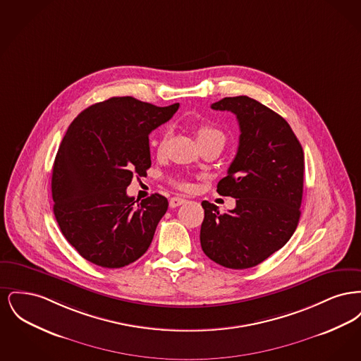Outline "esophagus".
I'll list each match as a JSON object with an SVG mask.
<instances>
[{"label":"esophagus","mask_w":361,"mask_h":361,"mask_svg":"<svg viewBox=\"0 0 361 361\" xmlns=\"http://www.w3.org/2000/svg\"><path fill=\"white\" fill-rule=\"evenodd\" d=\"M185 202H187L185 199H183V197H178V196H174V197H172V199H171L169 204H171V207H172V208H174V207H178L181 206V204H184Z\"/></svg>","instance_id":"34e87169"}]
</instances>
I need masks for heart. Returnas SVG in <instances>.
Returning a JSON list of instances; mask_svg holds the SVG:
<instances>
[{
    "label": "heart",
    "mask_w": 361,
    "mask_h": 361,
    "mask_svg": "<svg viewBox=\"0 0 361 361\" xmlns=\"http://www.w3.org/2000/svg\"><path fill=\"white\" fill-rule=\"evenodd\" d=\"M196 135H197V140L199 143H203L207 140H211V139H221L224 140V131L221 128H218L214 124H209V123H202L197 126L196 128ZM168 140H169V133H164L161 137L155 142V147H157V153L159 155L165 154L166 152V146H168ZM181 187L187 188L188 185L185 183H181Z\"/></svg>",
    "instance_id": "obj_1"
}]
</instances>
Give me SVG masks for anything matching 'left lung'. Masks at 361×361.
Masks as SVG:
<instances>
[{"instance_id":"1","label":"left lung","mask_w":361,"mask_h":361,"mask_svg":"<svg viewBox=\"0 0 361 361\" xmlns=\"http://www.w3.org/2000/svg\"><path fill=\"white\" fill-rule=\"evenodd\" d=\"M237 116L238 152L218 193L235 199V208L219 212L202 202V249L208 258L231 269H246L281 249L300 218L305 154L290 124L247 96L224 97L211 105Z\"/></svg>"}]
</instances>
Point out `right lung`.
<instances>
[{
    "label": "right lung",
    "mask_w": 361,
    "mask_h": 361,
    "mask_svg": "<svg viewBox=\"0 0 361 361\" xmlns=\"http://www.w3.org/2000/svg\"><path fill=\"white\" fill-rule=\"evenodd\" d=\"M178 106L111 97L71 121L52 168L54 215L70 245L92 264L121 268L149 249L168 199L154 193L135 204L126 189L135 174L146 176L149 135Z\"/></svg>",
    "instance_id": "obj_1"
}]
</instances>
